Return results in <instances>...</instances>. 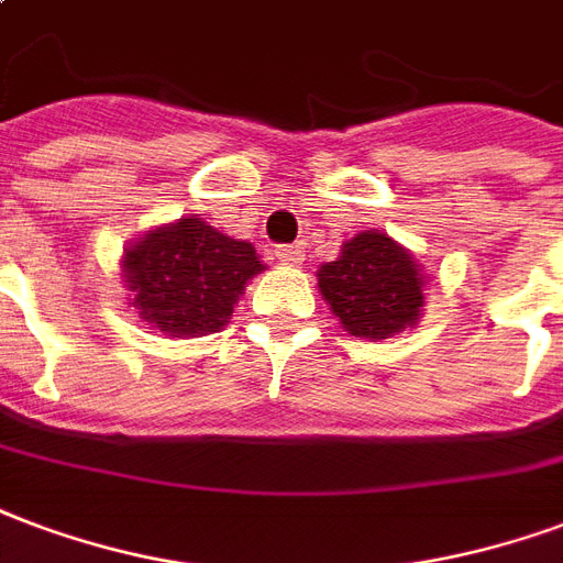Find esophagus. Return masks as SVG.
Here are the masks:
<instances>
[{"instance_id":"34e87169","label":"esophagus","mask_w":563,"mask_h":563,"mask_svg":"<svg viewBox=\"0 0 563 563\" xmlns=\"http://www.w3.org/2000/svg\"><path fill=\"white\" fill-rule=\"evenodd\" d=\"M277 260L283 265H298L303 260V247L301 244H286V247H277Z\"/></svg>"}]
</instances>
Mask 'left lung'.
Segmentation results:
<instances>
[{"mask_svg": "<svg viewBox=\"0 0 563 563\" xmlns=\"http://www.w3.org/2000/svg\"><path fill=\"white\" fill-rule=\"evenodd\" d=\"M319 292L345 331L364 340H387L415 328L423 310V271L409 250L366 229L345 241L343 253L319 268Z\"/></svg>", "mask_w": 563, "mask_h": 563, "instance_id": "left-lung-1", "label": "left lung"}]
</instances>
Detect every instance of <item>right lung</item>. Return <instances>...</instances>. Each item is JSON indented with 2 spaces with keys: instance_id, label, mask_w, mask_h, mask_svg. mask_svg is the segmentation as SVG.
Instances as JSON below:
<instances>
[{
  "instance_id": "1",
  "label": "right lung",
  "mask_w": 563,
  "mask_h": 563,
  "mask_svg": "<svg viewBox=\"0 0 563 563\" xmlns=\"http://www.w3.org/2000/svg\"><path fill=\"white\" fill-rule=\"evenodd\" d=\"M260 271L250 241L229 239L197 214L148 229L122 260L131 307L169 336L220 331Z\"/></svg>"
}]
</instances>
